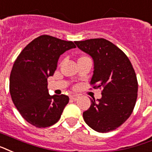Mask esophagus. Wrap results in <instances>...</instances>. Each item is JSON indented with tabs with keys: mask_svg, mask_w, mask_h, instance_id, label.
Returning <instances> with one entry per match:
<instances>
[{
	"mask_svg": "<svg viewBox=\"0 0 152 152\" xmlns=\"http://www.w3.org/2000/svg\"><path fill=\"white\" fill-rule=\"evenodd\" d=\"M79 96L78 95H71L70 96V99H72V100H74V101H76V100H77V99H79Z\"/></svg>",
	"mask_w": 152,
	"mask_h": 152,
	"instance_id": "esophagus-1",
	"label": "esophagus"
}]
</instances>
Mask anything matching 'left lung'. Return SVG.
<instances>
[{
	"mask_svg": "<svg viewBox=\"0 0 152 152\" xmlns=\"http://www.w3.org/2000/svg\"><path fill=\"white\" fill-rule=\"evenodd\" d=\"M75 44L91 56L94 71L90 84L102 89V97L91 99L84 112L87 124L98 132H109L122 125L132 113L137 99L138 82L135 70L125 53L103 38Z\"/></svg>",
	"mask_w": 152,
	"mask_h": 152,
	"instance_id": "1",
	"label": "left lung"
}]
</instances>
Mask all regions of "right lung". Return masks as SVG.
<instances>
[{"label": "right lung", "mask_w": 152, "mask_h": 152, "mask_svg": "<svg viewBox=\"0 0 152 152\" xmlns=\"http://www.w3.org/2000/svg\"><path fill=\"white\" fill-rule=\"evenodd\" d=\"M75 48L72 41L42 35L17 56L10 74L9 91L15 107L30 124L47 127L60 120L69 98L50 96L48 78L53 76L61 55Z\"/></svg>", "instance_id": "add662e5"}]
</instances>
